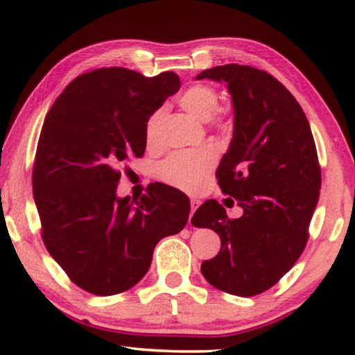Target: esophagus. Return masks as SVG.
<instances>
[{"mask_svg":"<svg viewBox=\"0 0 355 355\" xmlns=\"http://www.w3.org/2000/svg\"><path fill=\"white\" fill-rule=\"evenodd\" d=\"M199 205H200V200H197V199H191V216H189V222H191L192 214H194L196 209L199 208Z\"/></svg>","mask_w":355,"mask_h":355,"instance_id":"obj_1","label":"esophagus"}]
</instances>
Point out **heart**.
<instances>
[{
    "label": "heart",
    "mask_w": 355,
    "mask_h": 355,
    "mask_svg": "<svg viewBox=\"0 0 355 355\" xmlns=\"http://www.w3.org/2000/svg\"><path fill=\"white\" fill-rule=\"evenodd\" d=\"M178 101L180 106L189 116L200 120V122H207L209 119L219 120V117H213L219 103L218 92L213 87L207 86V84H196V86L186 89ZM161 120H163V111H156L147 120L146 139L148 146H155L158 142ZM214 161L216 153L211 148L173 153L159 166V177L178 189L196 192L205 184L208 173L214 166Z\"/></svg>",
    "instance_id": "heart-1"
}]
</instances>
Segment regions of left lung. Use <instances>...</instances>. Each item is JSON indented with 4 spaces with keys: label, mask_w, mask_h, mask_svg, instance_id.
<instances>
[{
    "label": "left lung",
    "mask_w": 355,
    "mask_h": 355,
    "mask_svg": "<svg viewBox=\"0 0 355 355\" xmlns=\"http://www.w3.org/2000/svg\"><path fill=\"white\" fill-rule=\"evenodd\" d=\"M225 83L232 95L233 137L216 177L243 216L207 200L192 225L218 233L220 250L202 263L209 285L249 297L269 290L304 252L321 189L310 123L291 92L264 70L227 64L196 80Z\"/></svg>",
    "instance_id": "8db88e82"
}]
</instances>
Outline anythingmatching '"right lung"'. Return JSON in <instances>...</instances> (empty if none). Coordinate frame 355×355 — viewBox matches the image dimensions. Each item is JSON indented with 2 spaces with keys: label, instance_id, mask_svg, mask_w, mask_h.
<instances>
[{
  "label": "right lung",
  "instance_id": "add662e5",
  "mask_svg": "<svg viewBox=\"0 0 355 355\" xmlns=\"http://www.w3.org/2000/svg\"><path fill=\"white\" fill-rule=\"evenodd\" d=\"M178 89L173 71L97 69L75 78L46 114L33 169L42 239L84 291L130 290L159 239L188 222L189 199L172 186L153 184L139 200L116 192L120 167L146 152L147 120Z\"/></svg>",
  "mask_w": 355,
  "mask_h": 355
}]
</instances>
